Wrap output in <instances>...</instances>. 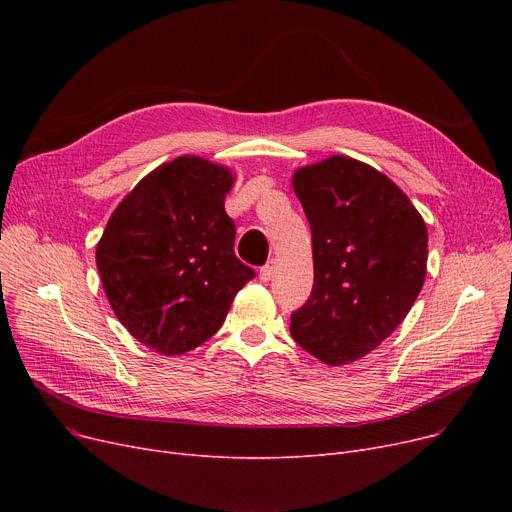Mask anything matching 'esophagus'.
I'll return each instance as SVG.
<instances>
[{
    "instance_id": "esophagus-1",
    "label": "esophagus",
    "mask_w": 512,
    "mask_h": 512,
    "mask_svg": "<svg viewBox=\"0 0 512 512\" xmlns=\"http://www.w3.org/2000/svg\"><path fill=\"white\" fill-rule=\"evenodd\" d=\"M274 272H276V261H267L261 270H259V280L261 282H270L274 278Z\"/></svg>"
}]
</instances>
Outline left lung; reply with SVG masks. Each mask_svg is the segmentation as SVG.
Masks as SVG:
<instances>
[{"instance_id":"1","label":"left lung","mask_w":512,"mask_h":512,"mask_svg":"<svg viewBox=\"0 0 512 512\" xmlns=\"http://www.w3.org/2000/svg\"><path fill=\"white\" fill-rule=\"evenodd\" d=\"M292 186L311 226L313 290L290 315V334L328 365L357 361L419 297L425 222L390 178L344 155L297 170Z\"/></svg>"}]
</instances>
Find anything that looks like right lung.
<instances>
[{"label":"right lung","instance_id":"add662e5","mask_svg":"<svg viewBox=\"0 0 512 512\" xmlns=\"http://www.w3.org/2000/svg\"><path fill=\"white\" fill-rule=\"evenodd\" d=\"M230 170L195 155L147 174L116 207L97 270L122 326L159 355H182L224 324L255 270L234 255L224 209Z\"/></svg>","mask_w":512,"mask_h":512}]
</instances>
